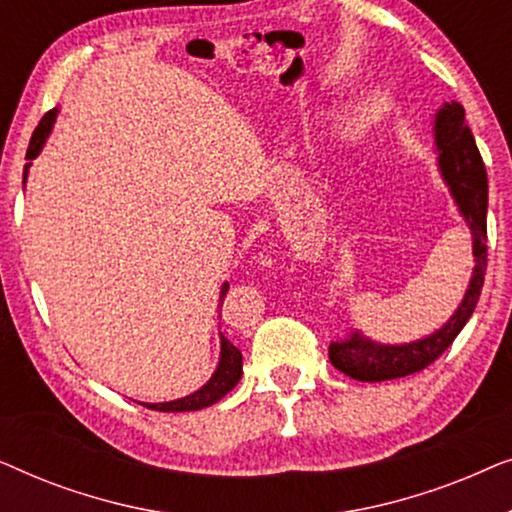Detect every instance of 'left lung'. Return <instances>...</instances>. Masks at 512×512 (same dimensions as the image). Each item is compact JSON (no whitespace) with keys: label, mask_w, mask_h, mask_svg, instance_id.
<instances>
[{"label":"left lung","mask_w":512,"mask_h":512,"mask_svg":"<svg viewBox=\"0 0 512 512\" xmlns=\"http://www.w3.org/2000/svg\"><path fill=\"white\" fill-rule=\"evenodd\" d=\"M464 116V107L459 102H445L436 114L433 132H436L440 172L450 186L461 216L471 228L475 256L471 284L450 321L422 340L405 342V345H382L354 331L345 340L331 342L328 359L340 373L354 380H396V377L419 373L431 366L452 345L478 305L487 270V170Z\"/></svg>","instance_id":"obj_1"}]
</instances>
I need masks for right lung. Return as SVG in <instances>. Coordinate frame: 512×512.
<instances>
[{
    "mask_svg": "<svg viewBox=\"0 0 512 512\" xmlns=\"http://www.w3.org/2000/svg\"><path fill=\"white\" fill-rule=\"evenodd\" d=\"M55 116H58V109L48 111V114L39 121L37 130H34V135L30 139V146H27V156H25L27 160H34L39 156V151L44 149L48 132L53 130ZM30 165L32 163L25 165V177H27V167ZM226 293H228V282L221 286V296H219L221 303H223V298H226ZM240 377H242V352L233 345V342L226 340V335H221L219 366H216L214 375L209 377V382L205 384V387L193 391L191 396L177 398V401H170V403H146V408L158 410V412H188V410L209 408V405L221 401V398L226 396L230 389H235V384L240 382Z\"/></svg>",
    "mask_w": 512,
    "mask_h": 512,
    "instance_id": "1",
    "label": "right lung"
}]
</instances>
